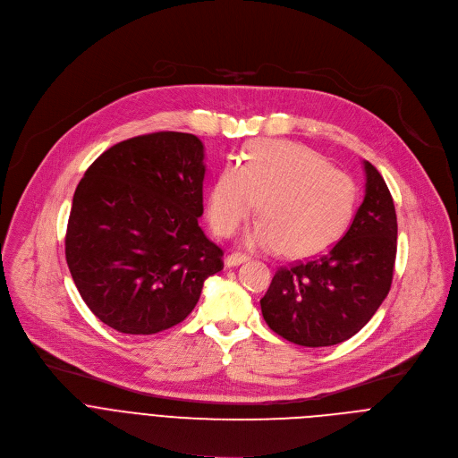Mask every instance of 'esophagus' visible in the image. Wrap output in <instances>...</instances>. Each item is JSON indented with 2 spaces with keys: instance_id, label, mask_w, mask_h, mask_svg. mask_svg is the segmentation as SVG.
Masks as SVG:
<instances>
[{
  "instance_id": "esophagus-1",
  "label": "esophagus",
  "mask_w": 458,
  "mask_h": 458,
  "mask_svg": "<svg viewBox=\"0 0 458 458\" xmlns=\"http://www.w3.org/2000/svg\"><path fill=\"white\" fill-rule=\"evenodd\" d=\"M247 260H249V257L243 255V252H233V255L225 257L224 264H225V267H236V266H240V264H243Z\"/></svg>"
}]
</instances>
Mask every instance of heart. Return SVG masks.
<instances>
[{
  "label": "heart",
  "instance_id": "1",
  "mask_svg": "<svg viewBox=\"0 0 458 458\" xmlns=\"http://www.w3.org/2000/svg\"><path fill=\"white\" fill-rule=\"evenodd\" d=\"M259 199L262 220L245 234V243L311 257L340 238L352 216L357 189L349 174L326 165L315 150L262 140L247 147L240 165L227 164L215 180L208 198L215 233L233 234L255 213Z\"/></svg>",
  "mask_w": 458,
  "mask_h": 458
}]
</instances>
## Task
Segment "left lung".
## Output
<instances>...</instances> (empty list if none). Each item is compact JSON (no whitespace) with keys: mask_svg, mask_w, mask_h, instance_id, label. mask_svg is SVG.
I'll return each mask as SVG.
<instances>
[{"mask_svg":"<svg viewBox=\"0 0 458 458\" xmlns=\"http://www.w3.org/2000/svg\"><path fill=\"white\" fill-rule=\"evenodd\" d=\"M366 194L345 234L324 255L280 267L260 300L282 338L326 347L357 335L389 293L396 257V213L382 174L364 162Z\"/></svg>","mask_w":458,"mask_h":458,"instance_id":"obj_1","label":"left lung"}]
</instances>
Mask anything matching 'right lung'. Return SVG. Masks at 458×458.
Listing matches in <instances>:
<instances>
[{
    "mask_svg": "<svg viewBox=\"0 0 458 458\" xmlns=\"http://www.w3.org/2000/svg\"><path fill=\"white\" fill-rule=\"evenodd\" d=\"M203 157L194 134H143L107 148L78 183L65 259L87 308L109 327L169 329L222 271V249L198 225Z\"/></svg>",
    "mask_w": 458,
    "mask_h": 458,
    "instance_id": "right-lung-1",
    "label": "right lung"
}]
</instances>
